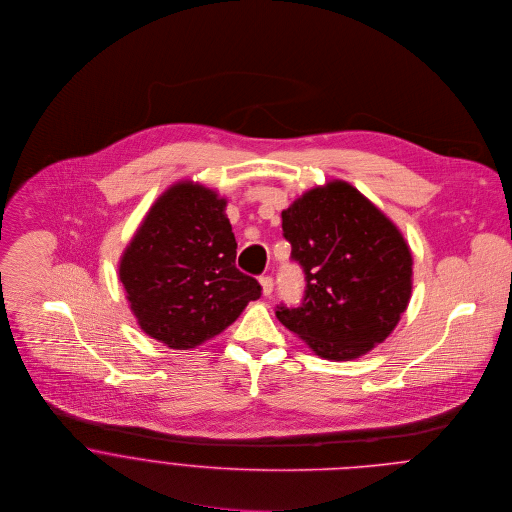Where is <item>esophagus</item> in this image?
Listing matches in <instances>:
<instances>
[{
  "instance_id": "34e87169",
  "label": "esophagus",
  "mask_w": 512,
  "mask_h": 512,
  "mask_svg": "<svg viewBox=\"0 0 512 512\" xmlns=\"http://www.w3.org/2000/svg\"><path fill=\"white\" fill-rule=\"evenodd\" d=\"M260 286H262V293L264 295H270L272 290H274V280L270 276H262L260 278Z\"/></svg>"
}]
</instances>
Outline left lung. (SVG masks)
<instances>
[{
    "instance_id": "1",
    "label": "left lung",
    "mask_w": 512,
    "mask_h": 512,
    "mask_svg": "<svg viewBox=\"0 0 512 512\" xmlns=\"http://www.w3.org/2000/svg\"><path fill=\"white\" fill-rule=\"evenodd\" d=\"M282 228L307 290L301 307H278L280 323L327 361L372 351L412 297L414 258L400 228L343 179L297 197Z\"/></svg>"
}]
</instances>
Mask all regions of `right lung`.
<instances>
[{
    "label": "right lung",
    "instance_id": "obj_1",
    "mask_svg": "<svg viewBox=\"0 0 512 512\" xmlns=\"http://www.w3.org/2000/svg\"><path fill=\"white\" fill-rule=\"evenodd\" d=\"M226 197L199 181L169 185L149 207L118 264L128 305L147 337L189 351L232 325L260 297L236 268Z\"/></svg>",
    "mask_w": 512,
    "mask_h": 512
}]
</instances>
